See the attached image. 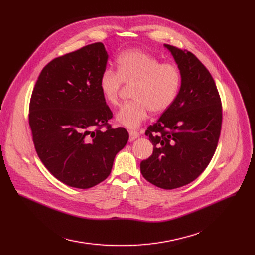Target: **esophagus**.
<instances>
[{
  "mask_svg": "<svg viewBox=\"0 0 255 255\" xmlns=\"http://www.w3.org/2000/svg\"><path fill=\"white\" fill-rule=\"evenodd\" d=\"M129 141H133L134 139H136L139 136V133L137 131L134 130H129Z\"/></svg>",
  "mask_w": 255,
  "mask_h": 255,
  "instance_id": "esophagus-1",
  "label": "esophagus"
}]
</instances>
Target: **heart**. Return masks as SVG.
Listing matches in <instances>:
<instances>
[{
    "label": "heart",
    "instance_id": "heart-1",
    "mask_svg": "<svg viewBox=\"0 0 255 255\" xmlns=\"http://www.w3.org/2000/svg\"><path fill=\"white\" fill-rule=\"evenodd\" d=\"M178 66L139 49L121 53L117 71L105 69L99 78V89L104 100L112 105L119 103L123 83L133 85L132 101L122 105L116 115L117 122L127 128H137L148 118L149 112H165L175 102L181 87Z\"/></svg>",
    "mask_w": 255,
    "mask_h": 255
}]
</instances>
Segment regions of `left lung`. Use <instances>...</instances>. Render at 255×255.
<instances>
[{
  "label": "left lung",
  "mask_w": 255,
  "mask_h": 255,
  "mask_svg": "<svg viewBox=\"0 0 255 255\" xmlns=\"http://www.w3.org/2000/svg\"><path fill=\"white\" fill-rule=\"evenodd\" d=\"M181 72L178 96L154 125L148 127L153 154L140 162L143 178L163 189L194 181L216 151L222 106L215 82L192 52L164 44Z\"/></svg>",
  "instance_id": "1"
}]
</instances>
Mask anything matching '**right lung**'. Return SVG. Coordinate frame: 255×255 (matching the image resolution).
Instances as JSON below:
<instances>
[{"label":"right lung","mask_w":255,"mask_h":255,"mask_svg":"<svg viewBox=\"0 0 255 255\" xmlns=\"http://www.w3.org/2000/svg\"><path fill=\"white\" fill-rule=\"evenodd\" d=\"M107 59L101 42L56 58L32 93L29 124L36 152L53 177L74 188L88 189L109 177L129 138L125 128L107 123L113 113L99 89Z\"/></svg>","instance_id":"1"}]
</instances>
